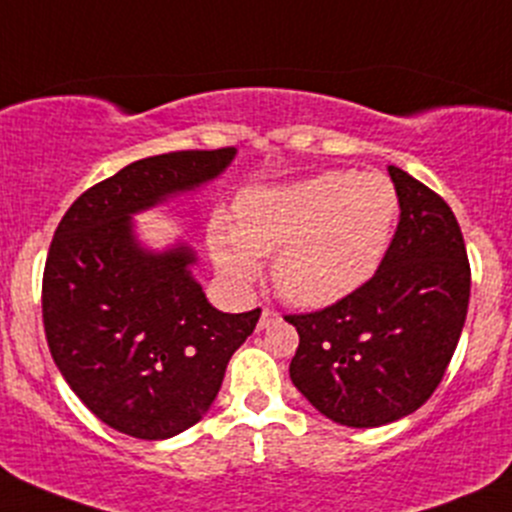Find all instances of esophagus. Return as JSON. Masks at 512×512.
<instances>
[{
    "mask_svg": "<svg viewBox=\"0 0 512 512\" xmlns=\"http://www.w3.org/2000/svg\"><path fill=\"white\" fill-rule=\"evenodd\" d=\"M277 312H272V309H262V314H260V322H257V329H267V327H272V324L277 322Z\"/></svg>",
    "mask_w": 512,
    "mask_h": 512,
    "instance_id": "1",
    "label": "esophagus"
}]
</instances>
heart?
I'll use <instances>...</instances> for the list:
<instances>
[{"instance_id":"1","label":"heart","mask_w":512,"mask_h":512,"mask_svg":"<svg viewBox=\"0 0 512 512\" xmlns=\"http://www.w3.org/2000/svg\"><path fill=\"white\" fill-rule=\"evenodd\" d=\"M399 218V193L381 173L324 170L275 188L247 190L237 225L218 220L210 255L235 289L255 282L257 257L287 302L324 309L352 297L384 262Z\"/></svg>"}]
</instances>
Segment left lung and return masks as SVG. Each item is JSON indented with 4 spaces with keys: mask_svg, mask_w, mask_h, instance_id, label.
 I'll list each match as a JSON object with an SVG mask.
<instances>
[{
    "mask_svg": "<svg viewBox=\"0 0 512 512\" xmlns=\"http://www.w3.org/2000/svg\"><path fill=\"white\" fill-rule=\"evenodd\" d=\"M399 227L376 275L352 297L285 317L299 334L289 379L334 423L376 428L421 409L456 352L471 265L441 195L389 165Z\"/></svg>",
    "mask_w": 512,
    "mask_h": 512,
    "instance_id": "8db88e82",
    "label": "left lung"
}]
</instances>
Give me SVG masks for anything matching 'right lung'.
I'll use <instances>...</instances> for the list:
<instances>
[{
  "mask_svg": "<svg viewBox=\"0 0 512 512\" xmlns=\"http://www.w3.org/2000/svg\"><path fill=\"white\" fill-rule=\"evenodd\" d=\"M235 153L136 160L76 198L54 232L41 285L46 342L86 409L126 436L163 441L195 426L260 319V309H215L193 275V247L151 250L133 223L218 178Z\"/></svg>",
  "mask_w": 512,
  "mask_h": 512,
  "instance_id": "obj_1",
  "label": "right lung"
}]
</instances>
